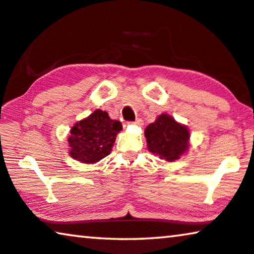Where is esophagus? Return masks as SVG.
Instances as JSON below:
<instances>
[{"mask_svg":"<svg viewBox=\"0 0 254 254\" xmlns=\"http://www.w3.org/2000/svg\"><path fill=\"white\" fill-rule=\"evenodd\" d=\"M132 124H134V126H142V120L137 119Z\"/></svg>","mask_w":254,"mask_h":254,"instance_id":"1","label":"esophagus"}]
</instances>
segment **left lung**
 Returning a JSON list of instances; mask_svg holds the SVG:
<instances>
[{
  "label": "left lung",
  "instance_id": "1",
  "mask_svg": "<svg viewBox=\"0 0 254 254\" xmlns=\"http://www.w3.org/2000/svg\"><path fill=\"white\" fill-rule=\"evenodd\" d=\"M145 137L149 152L171 162L180 159L189 149L190 132L171 116L161 114L154 123L145 128Z\"/></svg>",
  "mask_w": 254,
  "mask_h": 254
}]
</instances>
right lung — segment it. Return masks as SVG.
I'll return each mask as SVG.
<instances>
[{"mask_svg": "<svg viewBox=\"0 0 254 254\" xmlns=\"http://www.w3.org/2000/svg\"><path fill=\"white\" fill-rule=\"evenodd\" d=\"M121 130V122L110 119L107 112L96 109L71 128L67 138L69 154L83 163L98 162L110 154L116 135Z\"/></svg>", "mask_w": 254, "mask_h": 254, "instance_id": "add662e5", "label": "right lung"}]
</instances>
